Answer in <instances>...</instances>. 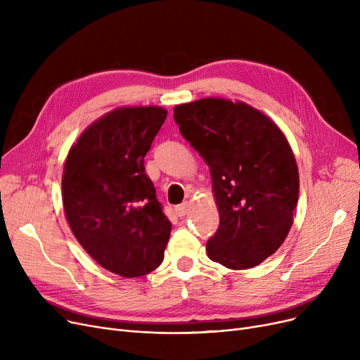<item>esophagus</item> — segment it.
I'll use <instances>...</instances> for the list:
<instances>
[{"mask_svg": "<svg viewBox=\"0 0 360 360\" xmlns=\"http://www.w3.org/2000/svg\"><path fill=\"white\" fill-rule=\"evenodd\" d=\"M188 207H190V204H188V201H185V202H182L181 205H178V207H176V214H178L179 217H184V216L188 213Z\"/></svg>", "mask_w": 360, "mask_h": 360, "instance_id": "1", "label": "esophagus"}]
</instances>
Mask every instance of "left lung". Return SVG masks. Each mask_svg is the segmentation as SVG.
<instances>
[{
	"instance_id": "1",
	"label": "left lung",
	"mask_w": 360,
	"mask_h": 360,
	"mask_svg": "<svg viewBox=\"0 0 360 360\" xmlns=\"http://www.w3.org/2000/svg\"><path fill=\"white\" fill-rule=\"evenodd\" d=\"M182 137L209 165L219 229L207 255L232 270L258 266L293 224L299 172L278 125L254 106L223 98L176 105Z\"/></svg>"
}]
</instances>
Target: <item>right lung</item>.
I'll use <instances>...</instances> for the list:
<instances>
[{"label": "right lung", "mask_w": 360, "mask_h": 360, "mask_svg": "<svg viewBox=\"0 0 360 360\" xmlns=\"http://www.w3.org/2000/svg\"><path fill=\"white\" fill-rule=\"evenodd\" d=\"M166 117L162 106L113 109L82 132L64 163L63 204L75 239L127 278L160 266L172 229L144 169Z\"/></svg>", "instance_id": "add662e5"}]
</instances>
